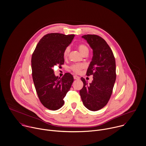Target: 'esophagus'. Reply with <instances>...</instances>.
<instances>
[{
	"label": "esophagus",
	"instance_id": "1",
	"mask_svg": "<svg viewBox=\"0 0 146 146\" xmlns=\"http://www.w3.org/2000/svg\"><path fill=\"white\" fill-rule=\"evenodd\" d=\"M74 79H76V80H78V79H80V78L78 76H77V75H74Z\"/></svg>",
	"mask_w": 146,
	"mask_h": 146
}]
</instances>
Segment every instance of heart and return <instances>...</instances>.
<instances>
[{"label": "heart", "mask_w": 146, "mask_h": 146, "mask_svg": "<svg viewBox=\"0 0 146 146\" xmlns=\"http://www.w3.org/2000/svg\"><path fill=\"white\" fill-rule=\"evenodd\" d=\"M78 49H79L80 52L82 54H83L84 53L89 51L88 47L84 44H79V46H78ZM69 52H70V48L68 47H67L64 49V50L63 51V58L64 59L67 58V56L68 55V54H69ZM83 66L81 64H73L71 67V69L73 71L78 73V72H80V70L82 68H83Z\"/></svg>", "instance_id": "heart-1"}]
</instances>
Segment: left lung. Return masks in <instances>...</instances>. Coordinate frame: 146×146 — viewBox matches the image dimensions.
<instances>
[{
    "mask_svg": "<svg viewBox=\"0 0 146 146\" xmlns=\"http://www.w3.org/2000/svg\"><path fill=\"white\" fill-rule=\"evenodd\" d=\"M82 38L92 49L93 56L87 75H92L93 80L88 84L81 78L83 87L80 90V95L84 106L96 111L103 108L111 96L116 80L115 59L111 49L101 37L85 35Z\"/></svg>",
    "mask_w": 146,
    "mask_h": 146,
    "instance_id": "1",
    "label": "left lung"
}]
</instances>
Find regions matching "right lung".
<instances>
[{"label":"right lung","instance_id":"obj_1","mask_svg":"<svg viewBox=\"0 0 146 146\" xmlns=\"http://www.w3.org/2000/svg\"><path fill=\"white\" fill-rule=\"evenodd\" d=\"M74 36L48 34L40 40L32 56V75L38 96L42 104L51 110H57L63 106V99L74 82L70 73H66L62 78L56 76L52 68L64 64L63 51Z\"/></svg>","mask_w":146,"mask_h":146}]
</instances>
